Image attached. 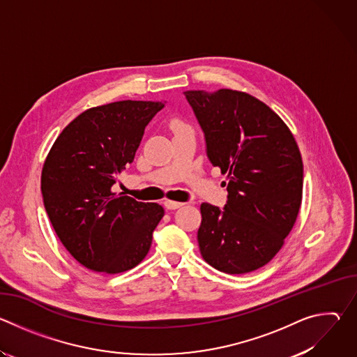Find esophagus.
<instances>
[{
  "mask_svg": "<svg viewBox=\"0 0 357 357\" xmlns=\"http://www.w3.org/2000/svg\"><path fill=\"white\" fill-rule=\"evenodd\" d=\"M164 205L168 211H175V209H179L183 206L182 202H174V200H165Z\"/></svg>",
  "mask_w": 357,
  "mask_h": 357,
  "instance_id": "obj_1",
  "label": "esophagus"
}]
</instances>
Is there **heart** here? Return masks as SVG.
<instances>
[{
  "label": "heart",
  "instance_id": "heart-1",
  "mask_svg": "<svg viewBox=\"0 0 357 357\" xmlns=\"http://www.w3.org/2000/svg\"><path fill=\"white\" fill-rule=\"evenodd\" d=\"M174 128H175V130H176V128H188V126L183 124V123H181V121H175V123H174Z\"/></svg>",
  "mask_w": 357,
  "mask_h": 357
}]
</instances>
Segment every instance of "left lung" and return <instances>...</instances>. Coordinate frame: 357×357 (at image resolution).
<instances>
[{
  "instance_id": "1",
  "label": "left lung",
  "mask_w": 357,
  "mask_h": 357,
  "mask_svg": "<svg viewBox=\"0 0 357 357\" xmlns=\"http://www.w3.org/2000/svg\"><path fill=\"white\" fill-rule=\"evenodd\" d=\"M185 97L209 161L227 175L225 208L200 205L202 257L226 274L259 270L280 251L301 208L299 148L278 114L244 91L189 90Z\"/></svg>"
}]
</instances>
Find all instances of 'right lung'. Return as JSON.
Listing matches in <instances>:
<instances>
[{"instance_id": "obj_1", "label": "right lung", "mask_w": 357, "mask_h": 357, "mask_svg": "<svg viewBox=\"0 0 357 357\" xmlns=\"http://www.w3.org/2000/svg\"><path fill=\"white\" fill-rule=\"evenodd\" d=\"M164 106L123 100L89 109L65 127L49 151L40 176L43 205L62 244L89 270L124 273L149 251L164 208L112 188Z\"/></svg>"}]
</instances>
